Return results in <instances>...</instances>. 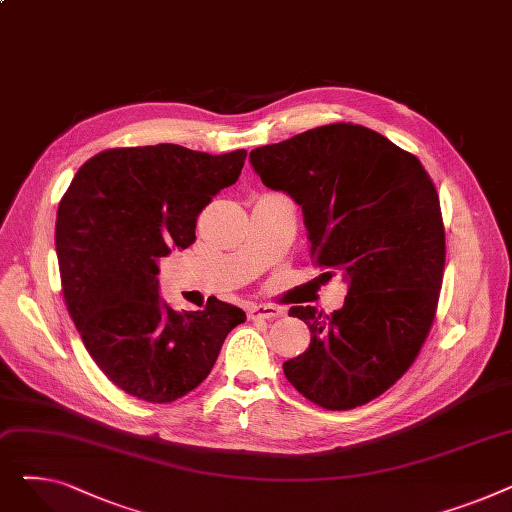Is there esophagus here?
Segmentation results:
<instances>
[{
  "mask_svg": "<svg viewBox=\"0 0 512 512\" xmlns=\"http://www.w3.org/2000/svg\"><path fill=\"white\" fill-rule=\"evenodd\" d=\"M284 311L280 307H274V305H253L249 309V317L251 319H276V317H282Z\"/></svg>",
  "mask_w": 512,
  "mask_h": 512,
  "instance_id": "obj_1",
  "label": "esophagus"
}]
</instances>
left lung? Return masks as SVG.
<instances>
[{"label": "left lung", "mask_w": 512, "mask_h": 512, "mask_svg": "<svg viewBox=\"0 0 512 512\" xmlns=\"http://www.w3.org/2000/svg\"><path fill=\"white\" fill-rule=\"evenodd\" d=\"M249 159L301 205L315 263L348 284L332 315L288 311L311 342L282 365L286 380L324 409L361 407L405 375L432 328L446 257L436 186L415 155L359 124L319 126Z\"/></svg>", "instance_id": "obj_1"}]
</instances>
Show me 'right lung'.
Instances as JSON below:
<instances>
[{"label":"right lung","mask_w":512,"mask_h":512,"mask_svg":"<svg viewBox=\"0 0 512 512\" xmlns=\"http://www.w3.org/2000/svg\"><path fill=\"white\" fill-rule=\"evenodd\" d=\"M172 143L107 149L74 174L58 207L56 251L74 326L120 390L166 405L195 390L245 311L207 301L174 311L159 297V259L195 242L197 215L245 166Z\"/></svg>","instance_id":"add662e5"}]
</instances>
